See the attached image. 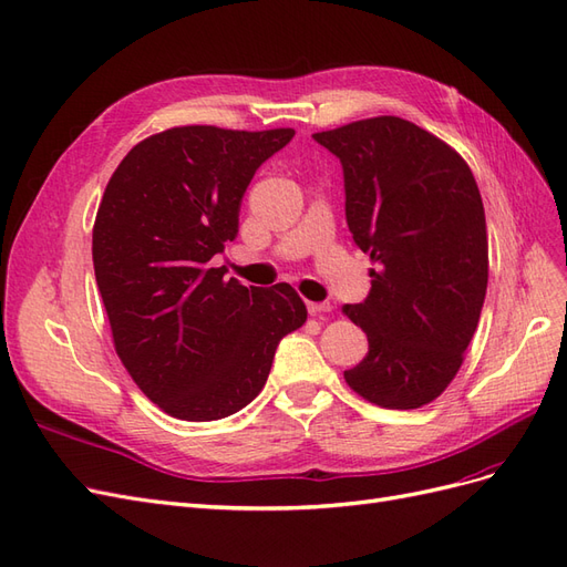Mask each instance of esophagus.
<instances>
[{
  "instance_id": "34e87169",
  "label": "esophagus",
  "mask_w": 567,
  "mask_h": 567,
  "mask_svg": "<svg viewBox=\"0 0 567 567\" xmlns=\"http://www.w3.org/2000/svg\"><path fill=\"white\" fill-rule=\"evenodd\" d=\"M307 312L312 317L323 315V312H331V302H307Z\"/></svg>"
}]
</instances>
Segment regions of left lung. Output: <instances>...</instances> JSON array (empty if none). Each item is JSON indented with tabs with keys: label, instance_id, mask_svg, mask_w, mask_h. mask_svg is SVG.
I'll return each instance as SVG.
<instances>
[{
	"label": "left lung",
	"instance_id": "8db88e82",
	"mask_svg": "<svg viewBox=\"0 0 567 567\" xmlns=\"http://www.w3.org/2000/svg\"><path fill=\"white\" fill-rule=\"evenodd\" d=\"M342 165L346 217L371 255V290L346 312L369 352L348 385L385 409H419L461 369L487 293V225L458 153L409 120L381 115L312 134Z\"/></svg>",
	"mask_w": 567,
	"mask_h": 567
}]
</instances>
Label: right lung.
Here are the masks:
<instances>
[{
	"mask_svg": "<svg viewBox=\"0 0 567 567\" xmlns=\"http://www.w3.org/2000/svg\"><path fill=\"white\" fill-rule=\"evenodd\" d=\"M293 130L173 127L136 144L101 198L92 257L115 352L165 414L217 421L267 383L307 307L293 286L246 288L210 267L238 234L246 188Z\"/></svg>",
	"mask_w": 567,
	"mask_h": 567,
	"instance_id": "add662e5",
	"label": "right lung"
}]
</instances>
